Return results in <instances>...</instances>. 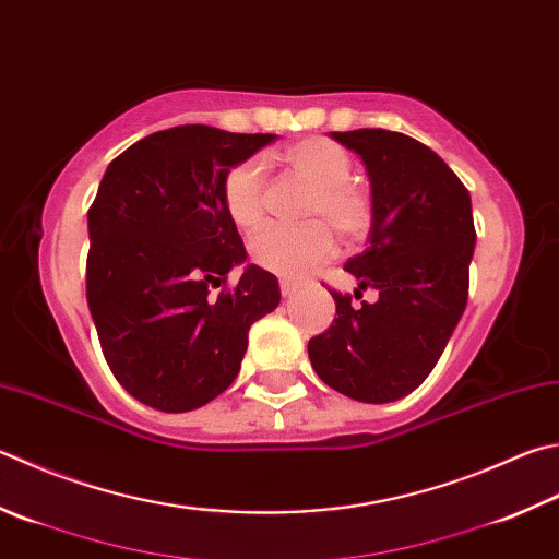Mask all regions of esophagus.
I'll list each match as a JSON object with an SVG mask.
<instances>
[{"label": "esophagus", "instance_id": "1", "mask_svg": "<svg viewBox=\"0 0 559 559\" xmlns=\"http://www.w3.org/2000/svg\"><path fill=\"white\" fill-rule=\"evenodd\" d=\"M280 289H282L284 297H292V294L299 289V284H297V282H292V280H287V277H282V280H280Z\"/></svg>", "mask_w": 559, "mask_h": 559}]
</instances>
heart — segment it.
Returning a JSON list of instances; mask_svg holds the SVG:
<instances>
[{"instance_id":"1","label":"heart","mask_w":559,"mask_h":559,"mask_svg":"<svg viewBox=\"0 0 559 559\" xmlns=\"http://www.w3.org/2000/svg\"><path fill=\"white\" fill-rule=\"evenodd\" d=\"M289 170L311 185L304 216L309 224L265 226L250 238V255L260 267L275 275L301 277L333 255L335 240L329 223L341 238H360L372 221V197L350 180L353 157L341 143L325 135H307L280 153ZM221 202L240 230L260 226L265 214V167L258 157L236 163L221 180Z\"/></svg>"}]
</instances>
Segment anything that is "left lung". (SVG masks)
<instances>
[{
	"mask_svg": "<svg viewBox=\"0 0 559 559\" xmlns=\"http://www.w3.org/2000/svg\"><path fill=\"white\" fill-rule=\"evenodd\" d=\"M360 155L372 189L367 248L345 262L374 304L353 307L331 292L333 325L309 341L316 374L365 404L396 402L424 382L467 307L477 234L472 199L443 157L411 135L384 129L335 131Z\"/></svg>",
	"mask_w": 559,
	"mask_h": 559,
	"instance_id": "8db88e82",
	"label": "left lung"
}]
</instances>
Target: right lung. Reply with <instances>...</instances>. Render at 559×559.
Instances as JSON below:
<instances>
[{"mask_svg":"<svg viewBox=\"0 0 559 559\" xmlns=\"http://www.w3.org/2000/svg\"><path fill=\"white\" fill-rule=\"evenodd\" d=\"M275 139L175 126L102 177L87 212V304L114 377L145 406L182 414L226 392L250 325L277 309L280 282L258 265L226 289L248 252L221 202L230 167Z\"/></svg>","mask_w":559,"mask_h":559,"instance_id":"add662e5","label":"right lung"}]
</instances>
